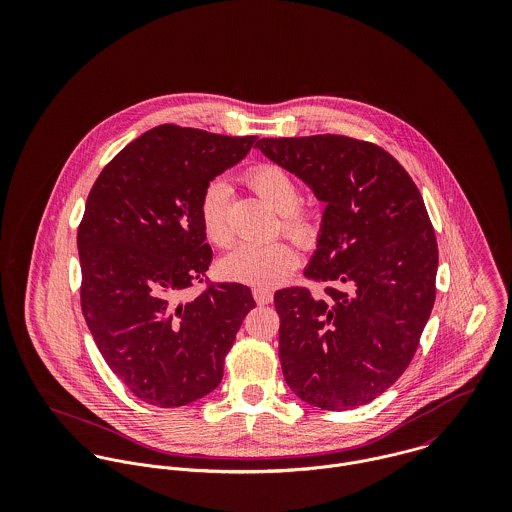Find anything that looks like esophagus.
<instances>
[{
    "label": "esophagus",
    "mask_w": 512,
    "mask_h": 512,
    "mask_svg": "<svg viewBox=\"0 0 512 512\" xmlns=\"http://www.w3.org/2000/svg\"><path fill=\"white\" fill-rule=\"evenodd\" d=\"M252 295H254L256 303H260V305H268L274 299V293L270 292V290H262V288H254Z\"/></svg>",
    "instance_id": "obj_1"
}]
</instances>
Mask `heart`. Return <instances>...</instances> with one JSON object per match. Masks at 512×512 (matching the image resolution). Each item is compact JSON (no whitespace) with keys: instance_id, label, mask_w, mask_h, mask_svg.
Listing matches in <instances>:
<instances>
[{"instance_id":"b5f03b06","label":"heart","mask_w":512,"mask_h":512,"mask_svg":"<svg viewBox=\"0 0 512 512\" xmlns=\"http://www.w3.org/2000/svg\"><path fill=\"white\" fill-rule=\"evenodd\" d=\"M244 183L276 213L280 226L299 246H313L321 234V215L313 205L299 203L301 189L290 171L274 163H258L244 173ZM199 220L205 236L219 248L232 244L228 217V189L211 183L199 203ZM299 262L295 246L286 240L270 244H242L222 262V272L236 282L254 288H274L282 284Z\"/></svg>"}]
</instances>
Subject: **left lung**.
<instances>
[{
    "label": "left lung",
    "mask_w": 512,
    "mask_h": 512,
    "mask_svg": "<svg viewBox=\"0 0 512 512\" xmlns=\"http://www.w3.org/2000/svg\"><path fill=\"white\" fill-rule=\"evenodd\" d=\"M256 146L327 203L305 286L274 295L280 363L293 392L323 410L363 406L414 359L436 301L438 240L408 171L372 142L319 134Z\"/></svg>",
    "instance_id": "8db88e82"
}]
</instances>
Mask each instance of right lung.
<instances>
[{
    "label": "right lung",
    "instance_id": "add662e5",
    "mask_svg": "<svg viewBox=\"0 0 512 512\" xmlns=\"http://www.w3.org/2000/svg\"><path fill=\"white\" fill-rule=\"evenodd\" d=\"M256 140L163 124L124 147L88 193L76 234L82 315L106 365L151 406L213 392L256 305L248 286L207 278L213 250L199 220L209 183ZM195 283L206 288L183 300Z\"/></svg>",
    "mask_w": 512,
    "mask_h": 512
}]
</instances>
